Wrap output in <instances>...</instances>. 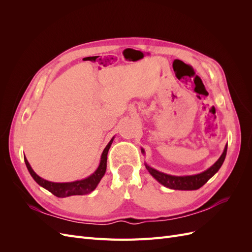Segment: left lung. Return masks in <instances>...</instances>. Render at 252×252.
Here are the masks:
<instances>
[{"instance_id": "1", "label": "left lung", "mask_w": 252, "mask_h": 252, "mask_svg": "<svg viewBox=\"0 0 252 252\" xmlns=\"http://www.w3.org/2000/svg\"><path fill=\"white\" fill-rule=\"evenodd\" d=\"M227 154V146L224 149L223 155L220 157L218 161L213 164L209 169L206 171L195 174V175H187V177H174V175H169L163 172H159L154 168H151L148 165L146 166L149 173L154 177L158 182L161 183L162 185L168 187L170 189L175 190H196L201 188L205 183L215 175L218 170L220 168V166L224 163V159Z\"/></svg>"}]
</instances>
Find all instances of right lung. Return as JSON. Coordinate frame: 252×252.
I'll list each match as a JSON object with an SVG mask.
<instances>
[{
	"instance_id": "1",
	"label": "right lung",
	"mask_w": 252,
	"mask_h": 252,
	"mask_svg": "<svg viewBox=\"0 0 252 252\" xmlns=\"http://www.w3.org/2000/svg\"><path fill=\"white\" fill-rule=\"evenodd\" d=\"M113 139L108 143L107 146L104 149L102 157H101V162L100 165H98L97 169L88 177L85 180H81V181H75L71 183H52L48 182L46 180H44L40 178L33 170L32 167H30L27 158H24L25 159V164L27 166V169L29 173L32 174V177L33 180L39 184L40 186L44 187L45 189H47L48 191H50L52 194H55L58 197H65V196H70V195H83V194H88L91 191H94L95 187L97 186L98 182L101 181L103 178V175L106 172V167H107V155H108V150L111 146Z\"/></svg>"
}]
</instances>
